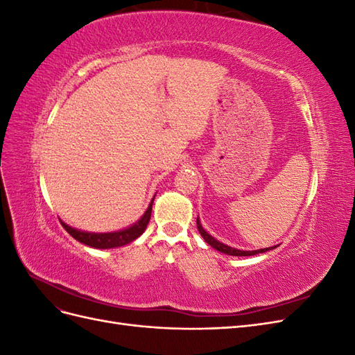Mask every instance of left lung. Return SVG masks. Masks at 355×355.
<instances>
[{"label": "left lung", "mask_w": 355, "mask_h": 355, "mask_svg": "<svg viewBox=\"0 0 355 355\" xmlns=\"http://www.w3.org/2000/svg\"><path fill=\"white\" fill-rule=\"evenodd\" d=\"M197 228H198V232L201 234V237L204 239V241H206L207 244H210L213 249H216L218 252L220 253H225V254H231V256H253V254H257V253H265L268 250H272L275 249L277 245H272V247H266V249H259V250H239V249H234V247L231 245H227L223 244L220 241H218L216 239L213 237V235H210L206 230L202 228V225L200 222V218H197Z\"/></svg>", "instance_id": "8db88e82"}]
</instances>
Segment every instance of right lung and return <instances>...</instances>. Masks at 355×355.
Segmentation results:
<instances>
[{
    "instance_id": "right-lung-1",
    "label": "right lung",
    "mask_w": 355,
    "mask_h": 355,
    "mask_svg": "<svg viewBox=\"0 0 355 355\" xmlns=\"http://www.w3.org/2000/svg\"><path fill=\"white\" fill-rule=\"evenodd\" d=\"M154 198H155V196H154ZM154 198L151 200V202H149V206H148L146 211L142 214L141 219L135 222L133 225H130V227H127L120 231L89 232V231H81L77 228H72L63 220H60V223H62V227L68 231L69 235H72L75 240L85 244V245L94 247V249H103V250L105 249H115V247H121V245H125L128 243L135 241L137 237H141V235L144 234L149 219H151Z\"/></svg>"
}]
</instances>
